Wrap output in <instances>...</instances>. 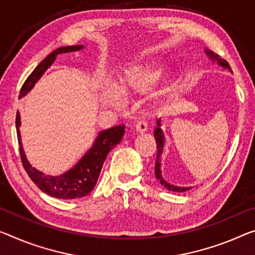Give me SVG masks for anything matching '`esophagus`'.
<instances>
[{"mask_svg":"<svg viewBox=\"0 0 255 255\" xmlns=\"http://www.w3.org/2000/svg\"><path fill=\"white\" fill-rule=\"evenodd\" d=\"M135 130H136V132L147 131L148 130V123L143 120L138 121V122H136V124H135Z\"/></svg>","mask_w":255,"mask_h":255,"instance_id":"obj_1","label":"esophagus"}]
</instances>
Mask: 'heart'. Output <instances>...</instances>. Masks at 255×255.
I'll list each match as a JSON object with an SVG mask.
<instances>
[{
	"mask_svg": "<svg viewBox=\"0 0 255 255\" xmlns=\"http://www.w3.org/2000/svg\"><path fill=\"white\" fill-rule=\"evenodd\" d=\"M165 69L156 62L146 61L134 64L125 68L116 81V88L111 84H104L100 89V99L103 103L120 107L123 100L122 95L141 93L147 91L160 81Z\"/></svg>",
	"mask_w": 255,
	"mask_h": 255,
	"instance_id": "heart-1",
	"label": "heart"
}]
</instances>
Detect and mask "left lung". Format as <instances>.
I'll use <instances>...</instances> for the list:
<instances>
[{"mask_svg": "<svg viewBox=\"0 0 255 255\" xmlns=\"http://www.w3.org/2000/svg\"><path fill=\"white\" fill-rule=\"evenodd\" d=\"M206 53L209 54L211 59L218 60L219 65H221L222 67H227V68L230 69V66H229L228 62H227L225 59H220V58H219L217 54H214L212 51H206ZM154 138L156 140V144H157V156H156V164H155V177H156V179H157L158 181L162 183V186L165 187L167 190L177 191V193H183V191H187V190L191 189L190 187L183 188V187H175L173 185H170V183L164 181V179L162 177V172H160V155H162L163 146H164V135H163L162 130H160V120L157 121V128H155Z\"/></svg>", "mask_w": 255, "mask_h": 255, "instance_id": "8db88e82", "label": "left lung"}]
</instances>
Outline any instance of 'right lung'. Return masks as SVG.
<instances>
[{
  "mask_svg": "<svg viewBox=\"0 0 255 255\" xmlns=\"http://www.w3.org/2000/svg\"><path fill=\"white\" fill-rule=\"evenodd\" d=\"M82 48H83L82 45L62 46V48H59L54 50L53 52H51L44 60H42L38 64L37 67L30 73V75L23 82L19 98L23 97L27 92L30 91V89L34 87V84L40 80L43 73L52 65V62L56 59L57 56H59L60 53H67L81 50ZM19 127H20V114H19V112H17V116H15V128H17L19 152H20V158L23 168H25L27 174L29 175V178L32 179V181L42 191H44L45 194L50 196H53V197L61 199L81 198L91 193L98 181V178H99L101 168H103L104 162L107 158L108 152L116 144L121 142L125 132L124 124L119 125V127H113L108 128V130L100 132L91 149L84 155V157L72 170H69L68 172H66V173L61 175L51 177V175H46L42 173V172L37 171L36 168L32 167V165L28 163L21 146Z\"/></svg>",
  "mask_w": 255,
  "mask_h": 255,
  "instance_id": "add662e5",
  "label": "right lung"
}]
</instances>
